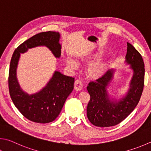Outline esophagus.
I'll list each match as a JSON object with an SVG mask.
<instances>
[{
  "instance_id": "34e87169",
  "label": "esophagus",
  "mask_w": 151,
  "mask_h": 151,
  "mask_svg": "<svg viewBox=\"0 0 151 151\" xmlns=\"http://www.w3.org/2000/svg\"><path fill=\"white\" fill-rule=\"evenodd\" d=\"M74 86H75V89L76 91H80L83 88V83H82V82L80 80L75 81V84H74Z\"/></svg>"
}]
</instances>
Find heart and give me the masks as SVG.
I'll return each instance as SVG.
<instances>
[{
  "mask_svg": "<svg viewBox=\"0 0 151 151\" xmlns=\"http://www.w3.org/2000/svg\"><path fill=\"white\" fill-rule=\"evenodd\" d=\"M100 57L99 53L87 55L79 57V60L81 61H91L97 59ZM67 66L71 69H76L78 67V64L73 59H68L67 61ZM106 63L103 61H96L91 63L87 67L86 73L90 78L92 79H98L104 75L106 70Z\"/></svg>",
  "mask_w": 151,
  "mask_h": 151,
  "instance_id": "heart-1",
  "label": "heart"
}]
</instances>
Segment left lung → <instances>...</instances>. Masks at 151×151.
<instances>
[{"mask_svg": "<svg viewBox=\"0 0 151 151\" xmlns=\"http://www.w3.org/2000/svg\"><path fill=\"white\" fill-rule=\"evenodd\" d=\"M127 45L125 62L131 65L133 71L127 94L118 101L109 98L107 86L114 77V69L108 70L102 77L90 82L87 86L90 96L87 117L95 126L106 127L119 124L133 111L140 100L144 87V62L139 51L131 43L127 42Z\"/></svg>", "mask_w": 151, "mask_h": 151, "instance_id": "obj_1", "label": "left lung"}]
</instances>
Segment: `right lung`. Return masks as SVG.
<instances>
[{
	"label": "right lung",
	"mask_w": 151,
	"mask_h": 151,
	"mask_svg": "<svg viewBox=\"0 0 151 151\" xmlns=\"http://www.w3.org/2000/svg\"><path fill=\"white\" fill-rule=\"evenodd\" d=\"M59 39V32L49 31L40 33L19 45L11 59L9 75L11 99L20 113L32 122L47 123L54 121L73 91L75 78L56 70L47 85L40 92L28 94L21 88L16 76L20 53H25L30 48L45 46L56 58H59L61 53Z\"/></svg>",
	"instance_id": "add662e5"
}]
</instances>
